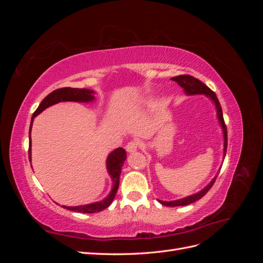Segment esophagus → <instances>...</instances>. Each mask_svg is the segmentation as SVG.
Instances as JSON below:
<instances>
[{"mask_svg": "<svg viewBox=\"0 0 263 263\" xmlns=\"http://www.w3.org/2000/svg\"><path fill=\"white\" fill-rule=\"evenodd\" d=\"M139 148V142L138 141H129L128 144L126 145V150L128 151V153H134V151H136Z\"/></svg>", "mask_w": 263, "mask_h": 263, "instance_id": "obj_1", "label": "esophagus"}]
</instances>
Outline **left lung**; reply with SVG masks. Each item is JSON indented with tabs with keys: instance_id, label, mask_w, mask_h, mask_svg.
I'll use <instances>...</instances> for the list:
<instances>
[{
	"instance_id": "1",
	"label": "left lung",
	"mask_w": 263,
	"mask_h": 263,
	"mask_svg": "<svg viewBox=\"0 0 263 263\" xmlns=\"http://www.w3.org/2000/svg\"><path fill=\"white\" fill-rule=\"evenodd\" d=\"M171 80L176 81L182 87V89L184 90V92L187 95L204 94L214 102L215 107H216L218 121H219V124H220L221 128H222V134H224V157H225L226 150H227V128H226V125H225V122H224V117H222L221 106L219 104V101L216 97V94H215L209 86H206L203 82H201L200 80H198V79H195L192 76L182 74V76L171 78ZM216 178H217V176H215V178L210 182L209 185H206L202 191H200V192H197L193 195H190V196H186L184 198H181V200L171 201V202L160 201V200H158V201L160 202L162 205H165V206H184V205H189L191 203H194L197 200H200V198H202L206 193L209 192L210 189L213 186L215 180H216Z\"/></svg>"
}]
</instances>
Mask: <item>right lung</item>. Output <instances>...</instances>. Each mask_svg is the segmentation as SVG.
<instances>
[{"label":"right lung","mask_w":263,"mask_h":263,"mask_svg":"<svg viewBox=\"0 0 263 263\" xmlns=\"http://www.w3.org/2000/svg\"><path fill=\"white\" fill-rule=\"evenodd\" d=\"M94 91L87 90V89H76V87H61V89L54 90L51 93H49L47 97L42 101L41 104L37 107V109L34 112L33 117H31L30 127L33 126L34 118L41 114L44 109L49 107L53 104H57L59 102H82V103H89L94 101ZM29 138H30V130H29ZM31 141L29 142V161H31ZM126 160V151L123 148H117L114 151L110 153L106 159V168L107 172L109 174L110 179L113 182L112 191L109 194L100 202H95L86 205H80V206H65L62 205L63 209H67L69 211L79 212V213H97L101 212L103 210L107 209L108 206L112 204L114 197L116 195V192L119 185V176L122 173V166L124 164V161Z\"/></svg>","instance_id":"right-lung-1"}]
</instances>
